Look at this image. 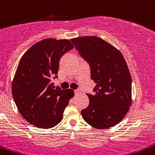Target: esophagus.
<instances>
[{
  "mask_svg": "<svg viewBox=\"0 0 155 155\" xmlns=\"http://www.w3.org/2000/svg\"><path fill=\"white\" fill-rule=\"evenodd\" d=\"M79 92H80V90H79V89L75 90V91H74V93H75V94H77V93H79Z\"/></svg>",
  "mask_w": 155,
  "mask_h": 155,
  "instance_id": "esophagus-1",
  "label": "esophagus"
}]
</instances>
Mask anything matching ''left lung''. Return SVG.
<instances>
[{"label": "left lung", "instance_id": "left-lung-1", "mask_svg": "<svg viewBox=\"0 0 155 155\" xmlns=\"http://www.w3.org/2000/svg\"><path fill=\"white\" fill-rule=\"evenodd\" d=\"M81 57L89 64L96 83L88 107L81 111L88 124L98 130L118 124L132 104V79L123 55L116 48L98 37L71 39Z\"/></svg>", "mask_w": 155, "mask_h": 155}]
</instances>
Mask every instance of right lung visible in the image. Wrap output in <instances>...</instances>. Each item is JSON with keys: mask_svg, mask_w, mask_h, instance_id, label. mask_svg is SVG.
Masks as SVG:
<instances>
[{"mask_svg": "<svg viewBox=\"0 0 155 155\" xmlns=\"http://www.w3.org/2000/svg\"><path fill=\"white\" fill-rule=\"evenodd\" d=\"M68 40L45 39L37 42L20 59L12 92L20 113L25 120L41 129L57 125L74 96L71 89L53 87L61 57L74 48Z\"/></svg>", "mask_w": 155, "mask_h": 155, "instance_id": "obj_1", "label": "right lung"}]
</instances>
